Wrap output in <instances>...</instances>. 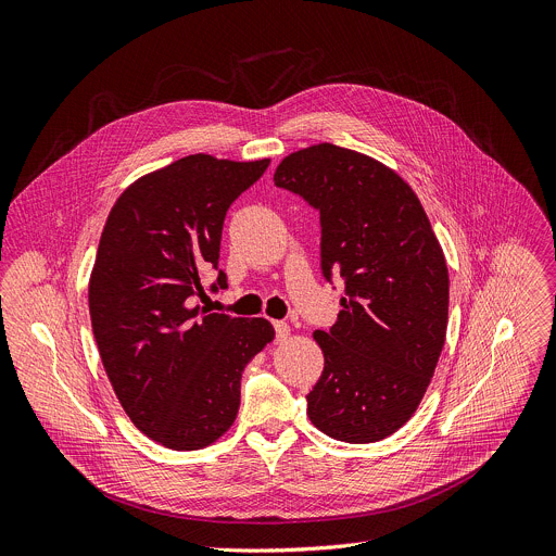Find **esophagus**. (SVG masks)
<instances>
[{
  "instance_id": "esophagus-1",
  "label": "esophagus",
  "mask_w": 556,
  "mask_h": 556,
  "mask_svg": "<svg viewBox=\"0 0 556 556\" xmlns=\"http://www.w3.org/2000/svg\"><path fill=\"white\" fill-rule=\"evenodd\" d=\"M274 328H276V340L278 342H285L291 336V326L287 321H274Z\"/></svg>"
}]
</instances>
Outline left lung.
Instances as JSON below:
<instances>
[{"instance_id":"left-lung-1","label":"left lung","mask_w":556,"mask_h":556,"mask_svg":"<svg viewBox=\"0 0 556 556\" xmlns=\"http://www.w3.org/2000/svg\"><path fill=\"white\" fill-rule=\"evenodd\" d=\"M274 181L319 210L321 274L346 282L338 321L313 332L324 370L306 414L336 440H383L418 409L445 346V254L409 184L370 155L321 142Z\"/></svg>"}]
</instances>
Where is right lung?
<instances>
[{
	"label": "right lung",
	"instance_id": "right-lung-1",
	"mask_svg": "<svg viewBox=\"0 0 556 556\" xmlns=\"http://www.w3.org/2000/svg\"><path fill=\"white\" fill-rule=\"evenodd\" d=\"M267 166L188 155L136 179L106 216L89 276L93 338L131 422L168 450H203L235 425L243 368L276 338L265 317L194 304L228 207ZM216 285L228 287L224 271Z\"/></svg>",
	"mask_w": 556,
	"mask_h": 556
}]
</instances>
